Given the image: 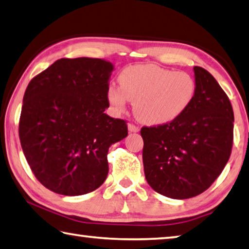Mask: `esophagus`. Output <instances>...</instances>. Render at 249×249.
<instances>
[{"mask_svg": "<svg viewBox=\"0 0 249 249\" xmlns=\"http://www.w3.org/2000/svg\"><path fill=\"white\" fill-rule=\"evenodd\" d=\"M127 127H128V132L129 133H138L139 132V127H137L136 125H134L132 123H129Z\"/></svg>", "mask_w": 249, "mask_h": 249, "instance_id": "esophagus-1", "label": "esophagus"}]
</instances>
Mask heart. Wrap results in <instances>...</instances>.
I'll return each mask as SVG.
<instances>
[{"instance_id":"heart-1","label":"heart","mask_w":249,"mask_h":249,"mask_svg":"<svg viewBox=\"0 0 249 249\" xmlns=\"http://www.w3.org/2000/svg\"><path fill=\"white\" fill-rule=\"evenodd\" d=\"M120 88L110 86L107 101L123 112L133 101L134 113L142 123L164 125L183 114L193 102L196 83L186 71H173L153 64L128 66L119 76Z\"/></svg>"}]
</instances>
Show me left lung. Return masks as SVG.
Instances as JSON below:
<instances>
[{
	"instance_id": "obj_1",
	"label": "left lung",
	"mask_w": 249,
	"mask_h": 249,
	"mask_svg": "<svg viewBox=\"0 0 249 249\" xmlns=\"http://www.w3.org/2000/svg\"><path fill=\"white\" fill-rule=\"evenodd\" d=\"M196 92L171 123L142 127L144 176L153 191L187 199L207 191L228 163L233 144V109L209 71L194 67Z\"/></svg>"
}]
</instances>
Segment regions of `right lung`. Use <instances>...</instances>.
<instances>
[{
  "label": "right lung",
  "mask_w": 249,
  "mask_h": 249,
  "mask_svg": "<svg viewBox=\"0 0 249 249\" xmlns=\"http://www.w3.org/2000/svg\"><path fill=\"white\" fill-rule=\"evenodd\" d=\"M114 66L102 58H61L27 87L19 139L31 171L44 187L85 195L105 182L107 151L127 136V125L106 114Z\"/></svg>",
  "instance_id": "right-lung-1"
}]
</instances>
